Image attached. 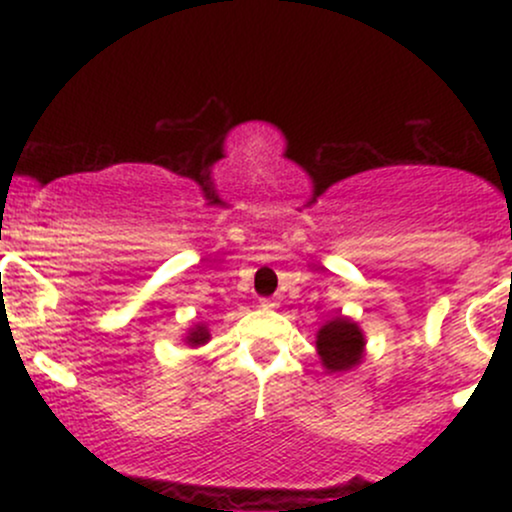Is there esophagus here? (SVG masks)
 Listing matches in <instances>:
<instances>
[{"mask_svg": "<svg viewBox=\"0 0 512 512\" xmlns=\"http://www.w3.org/2000/svg\"><path fill=\"white\" fill-rule=\"evenodd\" d=\"M260 305L264 310H274L279 308V298H260Z\"/></svg>", "mask_w": 512, "mask_h": 512, "instance_id": "1", "label": "esophagus"}]
</instances>
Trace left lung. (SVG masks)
Wrapping results in <instances>:
<instances>
[{
  "instance_id": "left-lung-1",
  "label": "left lung",
  "mask_w": 512,
  "mask_h": 512,
  "mask_svg": "<svg viewBox=\"0 0 512 512\" xmlns=\"http://www.w3.org/2000/svg\"><path fill=\"white\" fill-rule=\"evenodd\" d=\"M315 346L327 373H344L361 363L366 337L354 320L339 315L320 327Z\"/></svg>"
}]
</instances>
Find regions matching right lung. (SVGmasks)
<instances>
[{
  "label": "right lung",
  "instance_id": "obj_1",
  "mask_svg": "<svg viewBox=\"0 0 512 512\" xmlns=\"http://www.w3.org/2000/svg\"><path fill=\"white\" fill-rule=\"evenodd\" d=\"M185 339H187V344H190V346H202V344H207V342H209V330H207V325H195L190 332H187Z\"/></svg>",
  "mask_w": 512,
  "mask_h": 512
}]
</instances>
